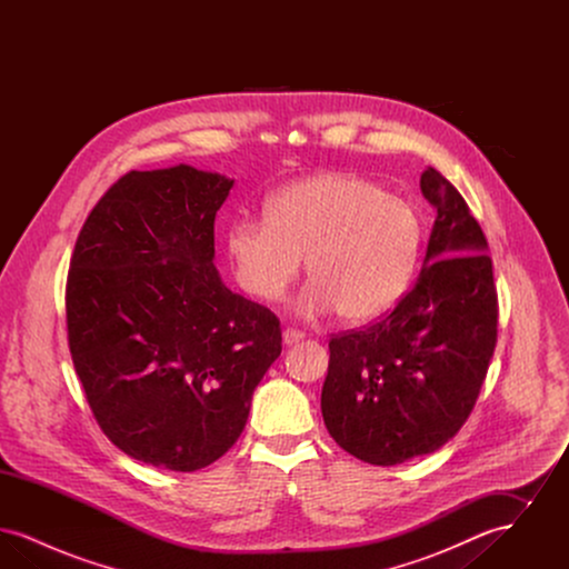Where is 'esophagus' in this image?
<instances>
[{"mask_svg": "<svg viewBox=\"0 0 569 569\" xmlns=\"http://www.w3.org/2000/svg\"><path fill=\"white\" fill-rule=\"evenodd\" d=\"M302 337H305V335H302L298 328H286V330H283V343H286V346L298 343Z\"/></svg>", "mask_w": 569, "mask_h": 569, "instance_id": "34e87169", "label": "esophagus"}]
</instances>
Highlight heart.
<instances>
[{
	"label": "heart",
	"mask_w": 569,
	"mask_h": 569,
	"mask_svg": "<svg viewBox=\"0 0 569 569\" xmlns=\"http://www.w3.org/2000/svg\"><path fill=\"white\" fill-rule=\"evenodd\" d=\"M422 247V219L411 202L378 183L322 172L292 181L264 200V217L241 216L226 230V253L247 297H286L307 260L302 316L339 311L369 322L406 295Z\"/></svg>",
	"instance_id": "1"
}]
</instances>
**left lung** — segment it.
Here are the masks:
<instances>
[{"label":"left lung","instance_id":"1","mask_svg":"<svg viewBox=\"0 0 569 569\" xmlns=\"http://www.w3.org/2000/svg\"><path fill=\"white\" fill-rule=\"evenodd\" d=\"M420 190L437 217L416 283L390 313L328 343L326 429L356 459L383 467L431 455L459 433L497 346L487 237L431 166Z\"/></svg>","mask_w":569,"mask_h":569}]
</instances>
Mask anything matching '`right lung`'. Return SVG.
<instances>
[{
	"instance_id": "obj_1",
	"label": "right lung",
	"mask_w": 569,
	"mask_h": 569,
	"mask_svg": "<svg viewBox=\"0 0 569 569\" xmlns=\"http://www.w3.org/2000/svg\"><path fill=\"white\" fill-rule=\"evenodd\" d=\"M234 181L186 163L130 170L84 219L66 283L68 346L100 429L128 457L196 471L241 437L281 353L279 320L217 272Z\"/></svg>"
}]
</instances>
